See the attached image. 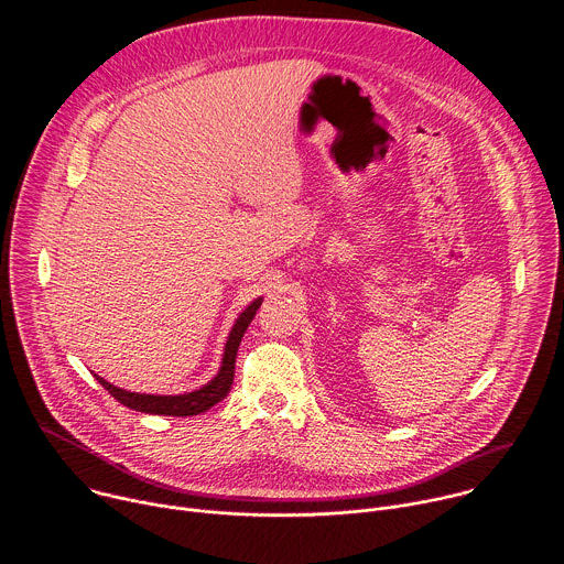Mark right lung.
Returning a JSON list of instances; mask_svg holds the SVG:
<instances>
[{
	"instance_id": "obj_1",
	"label": "right lung",
	"mask_w": 564,
	"mask_h": 564,
	"mask_svg": "<svg viewBox=\"0 0 564 564\" xmlns=\"http://www.w3.org/2000/svg\"><path fill=\"white\" fill-rule=\"evenodd\" d=\"M261 305V299H257L254 303H250L240 316L236 318V324L229 333V339L225 344V355H223V366L218 370V375L203 386L200 390L187 392V394H138V392H129L122 390L118 386H111L109 381H105L102 377H98V381L105 386V390H109L111 397H116L122 406L138 411V413H149V415H172V417H189V415H200L205 411H209L214 404H218L220 399L227 397L231 381H234V366H236V352L240 346V339H243L250 321L254 318L257 310Z\"/></svg>"
}]
</instances>
